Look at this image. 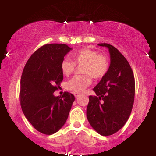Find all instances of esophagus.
I'll return each mask as SVG.
<instances>
[{"label":"esophagus","mask_w":156,"mask_h":156,"mask_svg":"<svg viewBox=\"0 0 156 156\" xmlns=\"http://www.w3.org/2000/svg\"><path fill=\"white\" fill-rule=\"evenodd\" d=\"M74 97H78L80 95V94L77 93V92H75V93H74Z\"/></svg>","instance_id":"34e87169"}]
</instances>
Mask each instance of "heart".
I'll list each match as a JSON object with an SVG mask.
<instances>
[{"label":"heart","mask_w":156,"mask_h":156,"mask_svg":"<svg viewBox=\"0 0 156 156\" xmlns=\"http://www.w3.org/2000/svg\"><path fill=\"white\" fill-rule=\"evenodd\" d=\"M74 60L69 57H65L61 62V71L66 76L74 72L76 63L83 65L82 75H76L67 82L69 90L74 92H82L87 87L91 84V76L96 80L103 78L108 72L109 62L105 55L97 54L94 50L90 49H82L72 55Z\"/></svg>","instance_id":"b5f03b06"}]
</instances>
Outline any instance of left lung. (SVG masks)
I'll use <instances>...</instances> for the list:
<instances>
[{"mask_svg": "<svg viewBox=\"0 0 156 156\" xmlns=\"http://www.w3.org/2000/svg\"><path fill=\"white\" fill-rule=\"evenodd\" d=\"M98 45L108 49V72L89 96L87 117L91 126L101 136L112 135L122 128L131 114L135 95V80L131 66L123 55L107 43Z\"/></svg>", "mask_w": 156, "mask_h": 156, "instance_id": "8db88e82", "label": "left lung"}]
</instances>
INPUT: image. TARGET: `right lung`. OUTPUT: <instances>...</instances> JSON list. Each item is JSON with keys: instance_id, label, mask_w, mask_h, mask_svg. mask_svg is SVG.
<instances>
[{"instance_id": "right-lung-1", "label": "right lung", "mask_w": 156, "mask_h": 156, "mask_svg": "<svg viewBox=\"0 0 156 156\" xmlns=\"http://www.w3.org/2000/svg\"><path fill=\"white\" fill-rule=\"evenodd\" d=\"M72 49L65 44H49L35 51L25 65L20 80V99L25 116L40 133L51 135L65 125L74 101L65 92L55 97L63 80L60 64Z\"/></svg>"}]
</instances>
